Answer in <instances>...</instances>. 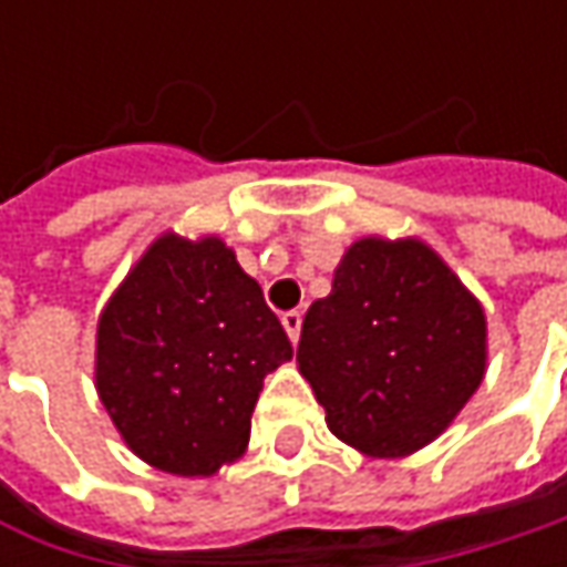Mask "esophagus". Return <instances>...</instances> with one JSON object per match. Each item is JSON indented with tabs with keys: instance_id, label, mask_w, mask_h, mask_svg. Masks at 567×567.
<instances>
[{
	"instance_id": "obj_1",
	"label": "esophagus",
	"mask_w": 567,
	"mask_h": 567,
	"mask_svg": "<svg viewBox=\"0 0 567 567\" xmlns=\"http://www.w3.org/2000/svg\"><path fill=\"white\" fill-rule=\"evenodd\" d=\"M280 321H284V328H287V334H290V340H299V331H302V316H299V312H284V316H280Z\"/></svg>"
}]
</instances>
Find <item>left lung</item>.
Returning <instances> with one entry per match:
<instances>
[{
    "label": "left lung",
    "instance_id": "obj_1",
    "mask_svg": "<svg viewBox=\"0 0 567 567\" xmlns=\"http://www.w3.org/2000/svg\"><path fill=\"white\" fill-rule=\"evenodd\" d=\"M296 362L328 429L372 457L429 445L486 372V316L435 251L360 239L302 318Z\"/></svg>",
    "mask_w": 567,
    "mask_h": 567
}]
</instances>
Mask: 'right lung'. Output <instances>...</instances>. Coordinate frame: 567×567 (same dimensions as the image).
Listing matches in <instances>:
<instances>
[{"instance_id": "right-lung-1", "label": "right lung", "mask_w": 567, "mask_h": 567, "mask_svg": "<svg viewBox=\"0 0 567 567\" xmlns=\"http://www.w3.org/2000/svg\"><path fill=\"white\" fill-rule=\"evenodd\" d=\"M293 357L261 287L220 239H157L97 328V391L128 447L210 476L251 432L261 381Z\"/></svg>"}]
</instances>
